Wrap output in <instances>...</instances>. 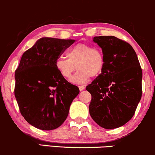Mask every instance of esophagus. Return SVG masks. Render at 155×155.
Here are the masks:
<instances>
[{"mask_svg": "<svg viewBox=\"0 0 155 155\" xmlns=\"http://www.w3.org/2000/svg\"><path fill=\"white\" fill-rule=\"evenodd\" d=\"M80 91H83L85 89V86H79V87Z\"/></svg>", "mask_w": 155, "mask_h": 155, "instance_id": "34e87169", "label": "esophagus"}]
</instances>
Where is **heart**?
I'll use <instances>...</instances> for the list:
<instances>
[{
    "label": "heart",
    "mask_w": 155,
    "mask_h": 155,
    "mask_svg": "<svg viewBox=\"0 0 155 155\" xmlns=\"http://www.w3.org/2000/svg\"><path fill=\"white\" fill-rule=\"evenodd\" d=\"M67 57L58 58L55 63L56 70L63 77H71L76 68L78 71L70 79L73 84H81L89 81L91 76L97 77L105 67V58L100 50L89 44L79 43L67 52Z\"/></svg>",
    "instance_id": "heart-1"
}]
</instances>
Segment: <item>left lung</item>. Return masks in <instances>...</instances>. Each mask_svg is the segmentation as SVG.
Masks as SVG:
<instances>
[{
  "instance_id": "8db88e82",
  "label": "left lung",
  "mask_w": 155,
  "mask_h": 155,
  "mask_svg": "<svg viewBox=\"0 0 155 155\" xmlns=\"http://www.w3.org/2000/svg\"><path fill=\"white\" fill-rule=\"evenodd\" d=\"M93 42L105 58L101 74L86 87L92 95L89 106L92 118L101 127L124 126L135 113L141 97L142 70L131 45L114 36H99Z\"/></svg>"
}]
</instances>
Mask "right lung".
<instances>
[{"label":"right lung","instance_id":"1","mask_svg":"<svg viewBox=\"0 0 155 155\" xmlns=\"http://www.w3.org/2000/svg\"><path fill=\"white\" fill-rule=\"evenodd\" d=\"M74 42L42 37L22 55L15 71V97L22 116L35 128H58L79 94V88L67 81L55 66L60 55Z\"/></svg>","mask_w":155,"mask_h":155}]
</instances>
